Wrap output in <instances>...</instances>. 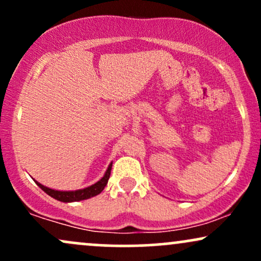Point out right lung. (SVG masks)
I'll return each instance as SVG.
<instances>
[{"instance_id": "add662e5", "label": "right lung", "mask_w": 261, "mask_h": 261, "mask_svg": "<svg viewBox=\"0 0 261 261\" xmlns=\"http://www.w3.org/2000/svg\"><path fill=\"white\" fill-rule=\"evenodd\" d=\"M112 166L113 164L110 163L109 167H108L106 174H104L103 178L100 179L99 181H97L95 184L91 185V187L81 189V190H74V191H59V190H54V189H49L44 185H41L40 182L35 181L38 184V187L41 189V190L45 191L47 195H50L54 199L59 200V201L62 202H73V201H81V200H86L89 199V197H93L98 194H100L103 191V189L106 188V185L108 184V180H109L110 176V170H112Z\"/></svg>"}]
</instances>
